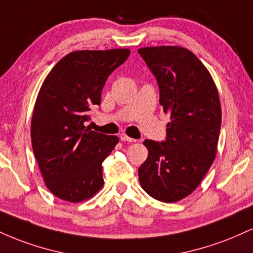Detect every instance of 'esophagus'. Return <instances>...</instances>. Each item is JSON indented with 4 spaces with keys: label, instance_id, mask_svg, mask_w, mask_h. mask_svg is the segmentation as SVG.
Returning <instances> with one entry per match:
<instances>
[{
    "label": "esophagus",
    "instance_id": "obj_1",
    "mask_svg": "<svg viewBox=\"0 0 253 253\" xmlns=\"http://www.w3.org/2000/svg\"><path fill=\"white\" fill-rule=\"evenodd\" d=\"M120 140H123V141H128V143H134L135 141V139H133V138H129L128 135H126V134H120Z\"/></svg>",
    "mask_w": 253,
    "mask_h": 253
}]
</instances>
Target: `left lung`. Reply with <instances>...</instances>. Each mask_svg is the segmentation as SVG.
I'll list each match as a JSON object with an SVG mask.
<instances>
[{"instance_id":"8db88e82","label":"left lung","mask_w":253,"mask_h":253,"mask_svg":"<svg viewBox=\"0 0 253 253\" xmlns=\"http://www.w3.org/2000/svg\"><path fill=\"white\" fill-rule=\"evenodd\" d=\"M156 76L159 103L170 114L165 141L146 140L149 157L138 169L141 188L162 202L190 195L213 164L221 126V106L210 71L179 46L138 50Z\"/></svg>"}]
</instances>
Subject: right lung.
<instances>
[{"label": "right lung", "mask_w": 253, "mask_h": 253, "mask_svg": "<svg viewBox=\"0 0 253 253\" xmlns=\"http://www.w3.org/2000/svg\"><path fill=\"white\" fill-rule=\"evenodd\" d=\"M128 48L75 51L43 81L31 123L34 156L46 187L64 201L82 202L103 185L102 162L119 143L85 126L101 103L107 78L129 56Z\"/></svg>", "instance_id": "obj_1"}]
</instances>
